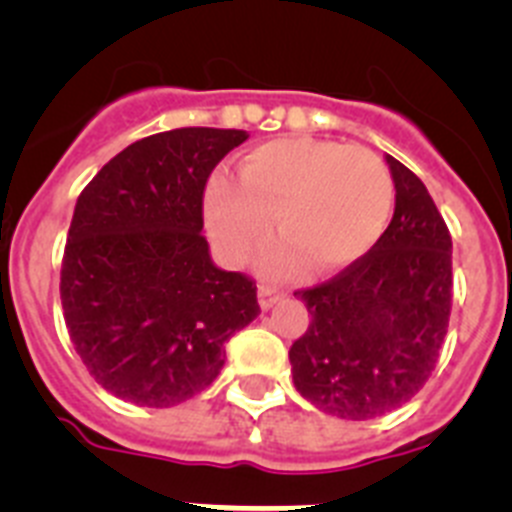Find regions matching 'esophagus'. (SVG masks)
Segmentation results:
<instances>
[{
	"label": "esophagus",
	"instance_id": "1",
	"mask_svg": "<svg viewBox=\"0 0 512 512\" xmlns=\"http://www.w3.org/2000/svg\"><path fill=\"white\" fill-rule=\"evenodd\" d=\"M257 296H260V308H262V311H270V308H273V303L280 298V293L275 288H270V285H260V290H257Z\"/></svg>",
	"mask_w": 512,
	"mask_h": 512
}]
</instances>
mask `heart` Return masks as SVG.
I'll return each mask as SVG.
<instances>
[{
    "instance_id": "b5f03b06",
    "label": "heart",
    "mask_w": 512,
    "mask_h": 512,
    "mask_svg": "<svg viewBox=\"0 0 512 512\" xmlns=\"http://www.w3.org/2000/svg\"><path fill=\"white\" fill-rule=\"evenodd\" d=\"M237 181L216 176L206 188V222L229 262H245L278 224L267 273H336L365 255L393 211V176L367 147L285 137L255 147L237 165Z\"/></svg>"
}]
</instances>
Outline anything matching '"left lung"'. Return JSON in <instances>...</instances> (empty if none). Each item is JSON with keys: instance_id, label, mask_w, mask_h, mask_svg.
Masks as SVG:
<instances>
[{"instance_id": "obj_1", "label": "left lung", "mask_w": 512, "mask_h": 512, "mask_svg": "<svg viewBox=\"0 0 512 512\" xmlns=\"http://www.w3.org/2000/svg\"><path fill=\"white\" fill-rule=\"evenodd\" d=\"M395 186L388 229L365 257L298 290L311 324L293 342L298 393L347 421L385 416L426 385L451 311V237L426 186L385 155Z\"/></svg>"}]
</instances>
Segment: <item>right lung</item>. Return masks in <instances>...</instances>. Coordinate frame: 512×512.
Masks as SVG:
<instances>
[{
  "label": "right lung",
  "mask_w": 512,
  "mask_h": 512,
  "mask_svg": "<svg viewBox=\"0 0 512 512\" xmlns=\"http://www.w3.org/2000/svg\"><path fill=\"white\" fill-rule=\"evenodd\" d=\"M245 130L181 127L132 142L81 191L61 267L78 357L101 388L170 408L209 388L257 288L211 260L204 188Z\"/></svg>",
  "instance_id": "1"
}]
</instances>
